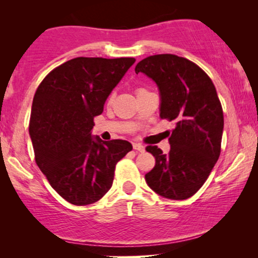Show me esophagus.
<instances>
[{
  "mask_svg": "<svg viewBox=\"0 0 258 258\" xmlns=\"http://www.w3.org/2000/svg\"><path fill=\"white\" fill-rule=\"evenodd\" d=\"M133 147H134V149L137 151H141V153L146 150V148H144V146H142L141 143H133Z\"/></svg>",
  "mask_w": 258,
  "mask_h": 258,
  "instance_id": "obj_1",
  "label": "esophagus"
}]
</instances>
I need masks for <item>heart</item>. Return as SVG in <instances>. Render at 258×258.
I'll return each instance as SVG.
<instances>
[{"instance_id": "b5f03b06", "label": "heart", "mask_w": 258, "mask_h": 258, "mask_svg": "<svg viewBox=\"0 0 258 258\" xmlns=\"http://www.w3.org/2000/svg\"><path fill=\"white\" fill-rule=\"evenodd\" d=\"M139 90H140V89H139Z\"/></svg>"}]
</instances>
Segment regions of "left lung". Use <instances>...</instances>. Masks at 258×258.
<instances>
[{
    "mask_svg": "<svg viewBox=\"0 0 258 258\" xmlns=\"http://www.w3.org/2000/svg\"><path fill=\"white\" fill-rule=\"evenodd\" d=\"M135 72L156 82L160 117L175 122L168 155L157 146L146 148L156 161L146 181L165 199H189L209 177L221 154L224 119L216 88L196 63L172 54L146 57Z\"/></svg>",
    "mask_w": 258,
    "mask_h": 258,
    "instance_id": "left-lung-1",
    "label": "left lung"
}]
</instances>
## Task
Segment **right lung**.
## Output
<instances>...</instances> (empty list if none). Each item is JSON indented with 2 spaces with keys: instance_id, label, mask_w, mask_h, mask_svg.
<instances>
[{
  "instance_id": "obj_1",
  "label": "right lung",
  "mask_w": 258,
  "mask_h": 258,
  "mask_svg": "<svg viewBox=\"0 0 258 258\" xmlns=\"http://www.w3.org/2000/svg\"><path fill=\"white\" fill-rule=\"evenodd\" d=\"M135 61L76 57L52 69L37 87L29 122L35 161L74 206L101 200L111 188L117 162L133 149L128 141H102L90 132L94 117Z\"/></svg>"
}]
</instances>
